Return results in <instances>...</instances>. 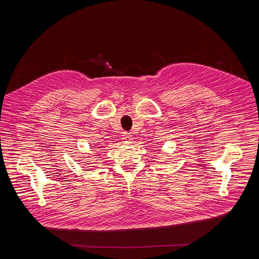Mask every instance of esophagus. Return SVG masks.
Here are the masks:
<instances>
[{
  "instance_id": "34e87169",
  "label": "esophagus",
  "mask_w": 259,
  "mask_h": 259,
  "mask_svg": "<svg viewBox=\"0 0 259 259\" xmlns=\"http://www.w3.org/2000/svg\"><path fill=\"white\" fill-rule=\"evenodd\" d=\"M123 139H124L126 142H131L133 138H132V135H130L129 133L125 132V133L123 134Z\"/></svg>"
}]
</instances>
